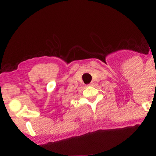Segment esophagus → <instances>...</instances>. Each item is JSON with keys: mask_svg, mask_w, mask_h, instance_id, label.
I'll list each match as a JSON object with an SVG mask.
<instances>
[{"mask_svg": "<svg viewBox=\"0 0 156 156\" xmlns=\"http://www.w3.org/2000/svg\"><path fill=\"white\" fill-rule=\"evenodd\" d=\"M89 86H93V85H94V83H93V82L92 81L91 83H90L89 84Z\"/></svg>", "mask_w": 156, "mask_h": 156, "instance_id": "esophagus-1", "label": "esophagus"}]
</instances>
